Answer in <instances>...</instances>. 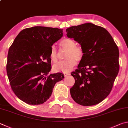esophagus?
<instances>
[{
    "label": "esophagus",
    "instance_id": "obj_1",
    "mask_svg": "<svg viewBox=\"0 0 128 128\" xmlns=\"http://www.w3.org/2000/svg\"><path fill=\"white\" fill-rule=\"evenodd\" d=\"M63 74H64V75L65 76L70 75V73H66V72H65V73H64Z\"/></svg>",
    "mask_w": 128,
    "mask_h": 128
}]
</instances>
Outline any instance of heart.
<instances>
[{
    "instance_id": "1",
    "label": "heart",
    "mask_w": 128,
    "mask_h": 128,
    "mask_svg": "<svg viewBox=\"0 0 128 128\" xmlns=\"http://www.w3.org/2000/svg\"><path fill=\"white\" fill-rule=\"evenodd\" d=\"M60 45L65 50H67L66 58L67 59L60 62L54 65L55 70L68 72L70 71L76 66V61H80L83 56V52L82 48L76 46V42L73 39L66 38L60 41ZM50 58L52 62H58V52L55 45L51 48Z\"/></svg>"
}]
</instances>
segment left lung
Returning <instances> with one entry per match:
<instances>
[{"label": "left lung", "instance_id": "obj_1", "mask_svg": "<svg viewBox=\"0 0 128 128\" xmlns=\"http://www.w3.org/2000/svg\"><path fill=\"white\" fill-rule=\"evenodd\" d=\"M66 32L83 52L78 69L71 73L75 80L71 96L80 105L98 104L110 94L119 73V48L105 28L91 23L72 26Z\"/></svg>", "mask_w": 128, "mask_h": 128}]
</instances>
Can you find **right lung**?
I'll return each mask as SVG.
<instances>
[{
    "instance_id": "obj_1",
    "label": "right lung",
    "mask_w": 128,
    "mask_h": 128,
    "mask_svg": "<svg viewBox=\"0 0 128 128\" xmlns=\"http://www.w3.org/2000/svg\"><path fill=\"white\" fill-rule=\"evenodd\" d=\"M63 34L62 29L35 26L20 31L9 48L6 73L12 90L20 100L40 104L50 98L55 83L64 78L51 70V48Z\"/></svg>"
}]
</instances>
